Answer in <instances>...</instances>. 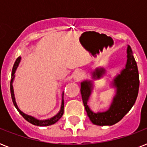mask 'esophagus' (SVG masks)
Masks as SVG:
<instances>
[{
    "mask_svg": "<svg viewBox=\"0 0 147 147\" xmlns=\"http://www.w3.org/2000/svg\"><path fill=\"white\" fill-rule=\"evenodd\" d=\"M83 77H84V74H83L82 71H78L74 74L73 78L76 82H80V81L83 78Z\"/></svg>",
    "mask_w": 147,
    "mask_h": 147,
    "instance_id": "obj_1",
    "label": "esophagus"
}]
</instances>
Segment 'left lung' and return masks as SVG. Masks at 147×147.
Segmentation results:
<instances>
[{"label":"left lung","instance_id":"1","mask_svg":"<svg viewBox=\"0 0 147 147\" xmlns=\"http://www.w3.org/2000/svg\"><path fill=\"white\" fill-rule=\"evenodd\" d=\"M127 63L125 68L117 74L111 82L116 89L109 108L106 111L94 113L88 105L93 90L92 80H85L81 82V94L85 111L92 123L98 126H111L119 122L134 106L139 92V72L137 62L133 55L132 49L127 46ZM105 73L104 68H97L92 71V78H100Z\"/></svg>","mask_w":147,"mask_h":147}]
</instances>
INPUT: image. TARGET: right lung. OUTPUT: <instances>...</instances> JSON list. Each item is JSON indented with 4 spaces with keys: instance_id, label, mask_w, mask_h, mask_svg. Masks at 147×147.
<instances>
[{
    "instance_id": "right-lung-1",
    "label": "right lung",
    "mask_w": 147,
    "mask_h": 147,
    "mask_svg": "<svg viewBox=\"0 0 147 147\" xmlns=\"http://www.w3.org/2000/svg\"><path fill=\"white\" fill-rule=\"evenodd\" d=\"M20 59H21V57L19 56L17 58V60L15 61L14 65L13 66L12 69V74H11V81H10V94H11V98H12V100L13 105H14L15 107L17 108V110L19 111V113L21 114L23 117H24L26 121H27L28 122H30V123L33 124V125L39 126V127H45V126H49L53 125L54 123H55L59 120L62 116L63 115V113H64V99H63V95H64V92H62V104H61V108H60V111H59L57 114H55V116L51 117L49 119H47V120H39V119H36V117L33 116H30V115H28V114H25L23 111H21L20 108L17 106V103H16V100H15V96H14V92H13V79L15 78V72H16V70H17V67L19 65V63L20 62Z\"/></svg>"
}]
</instances>
